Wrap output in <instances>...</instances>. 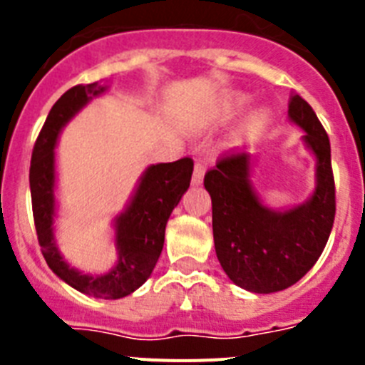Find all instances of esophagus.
<instances>
[{
    "instance_id": "obj_1",
    "label": "esophagus",
    "mask_w": 365,
    "mask_h": 365,
    "mask_svg": "<svg viewBox=\"0 0 365 365\" xmlns=\"http://www.w3.org/2000/svg\"><path fill=\"white\" fill-rule=\"evenodd\" d=\"M202 179H205V164L195 163V168H193V175H192V185H195V186L202 185Z\"/></svg>"
}]
</instances>
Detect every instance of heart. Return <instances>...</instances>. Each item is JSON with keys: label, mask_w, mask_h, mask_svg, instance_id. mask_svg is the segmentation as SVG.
<instances>
[{"label": "heart", "mask_w": 365, "mask_h": 365, "mask_svg": "<svg viewBox=\"0 0 365 365\" xmlns=\"http://www.w3.org/2000/svg\"><path fill=\"white\" fill-rule=\"evenodd\" d=\"M248 102V95L240 91L228 93V95L222 96L219 100L217 109H215V115H217L219 120H228V118L235 117L237 113L243 109V106ZM270 120V113L267 109H257V111L250 113L247 118L240 124L237 131H235V143H247L250 138H254L256 135H259L261 131L265 130L267 124Z\"/></svg>", "instance_id": "1"}]
</instances>
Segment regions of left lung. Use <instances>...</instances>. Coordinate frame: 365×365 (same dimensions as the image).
<instances>
[{
	"instance_id": "obj_1",
	"label": "left lung",
	"mask_w": 365,
	"mask_h": 365,
	"mask_svg": "<svg viewBox=\"0 0 365 365\" xmlns=\"http://www.w3.org/2000/svg\"><path fill=\"white\" fill-rule=\"evenodd\" d=\"M289 120L305 131L303 143L316 159V186L305 202L289 210L263 205L250 180L248 153L222 157L205 175L219 263L235 285L257 294L283 291L312 269L336 212L331 144L324 125L299 95L289 102Z\"/></svg>"
}]
</instances>
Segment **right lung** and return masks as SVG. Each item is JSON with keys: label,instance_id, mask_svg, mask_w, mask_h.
<instances>
[{"label": "right lung", "instance_id": "right-lung-1", "mask_svg": "<svg viewBox=\"0 0 365 365\" xmlns=\"http://www.w3.org/2000/svg\"><path fill=\"white\" fill-rule=\"evenodd\" d=\"M108 86L98 82L74 86L51 108L32 150L31 182L32 215L38 243L49 269L76 291L104 299L131 294L153 272L164 247L166 222L190 186L193 160L185 157L175 163L151 164L144 170L124 212L113 219L117 265L106 274H86L63 259L54 237L56 217V148L67 122L95 96L104 95Z\"/></svg>", "mask_w": 365, "mask_h": 365}]
</instances>
